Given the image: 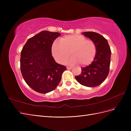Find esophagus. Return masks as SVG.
<instances>
[{"instance_id":"1","label":"esophagus","mask_w":131,"mask_h":131,"mask_svg":"<svg viewBox=\"0 0 131 131\" xmlns=\"http://www.w3.org/2000/svg\"><path fill=\"white\" fill-rule=\"evenodd\" d=\"M73 68L72 67H70V66H67V69H72Z\"/></svg>"}]
</instances>
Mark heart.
<instances>
[{
	"instance_id": "obj_1",
	"label": "heart",
	"mask_w": 131,
	"mask_h": 131,
	"mask_svg": "<svg viewBox=\"0 0 131 131\" xmlns=\"http://www.w3.org/2000/svg\"><path fill=\"white\" fill-rule=\"evenodd\" d=\"M94 42L87 40L82 35L72 34L66 35L60 41H54L52 46V53L56 60L60 63L64 62L70 54L67 63H80L81 66L88 65L93 61L96 53Z\"/></svg>"
}]
</instances>
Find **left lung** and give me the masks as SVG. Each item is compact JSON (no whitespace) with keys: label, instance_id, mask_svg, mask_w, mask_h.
<instances>
[{"label":"left lung","instance_id":"8db88e82","mask_svg":"<svg viewBox=\"0 0 131 131\" xmlns=\"http://www.w3.org/2000/svg\"><path fill=\"white\" fill-rule=\"evenodd\" d=\"M82 34L94 42L97 50L93 62L81 68V74L75 79L82 85L93 88L101 85L108 77L112 52L108 41L102 35L93 31Z\"/></svg>","mask_w":131,"mask_h":131}]
</instances>
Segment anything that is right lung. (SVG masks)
<instances>
[{
	"label": "right lung",
	"mask_w": 131,
	"mask_h": 131,
	"mask_svg": "<svg viewBox=\"0 0 131 131\" xmlns=\"http://www.w3.org/2000/svg\"><path fill=\"white\" fill-rule=\"evenodd\" d=\"M61 34L43 30L29 38L21 51L20 68L27 84L36 92L47 93L57 88L66 67L52 56L54 40Z\"/></svg>",
	"instance_id": "add662e5"
}]
</instances>
